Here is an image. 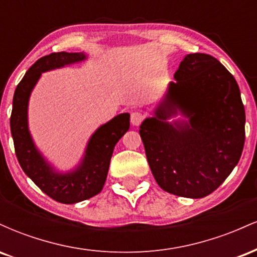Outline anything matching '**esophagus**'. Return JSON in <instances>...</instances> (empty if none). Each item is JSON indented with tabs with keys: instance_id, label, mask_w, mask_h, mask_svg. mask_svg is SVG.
Returning <instances> with one entry per match:
<instances>
[{
	"instance_id": "obj_1",
	"label": "esophagus",
	"mask_w": 257,
	"mask_h": 257,
	"mask_svg": "<svg viewBox=\"0 0 257 257\" xmlns=\"http://www.w3.org/2000/svg\"><path fill=\"white\" fill-rule=\"evenodd\" d=\"M144 118H145V114L140 111H135L133 112L132 116H131V122L133 125H140L141 122H143Z\"/></svg>"
}]
</instances>
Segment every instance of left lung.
<instances>
[{"label":"left lung","instance_id":"obj_1","mask_svg":"<svg viewBox=\"0 0 257 257\" xmlns=\"http://www.w3.org/2000/svg\"><path fill=\"white\" fill-rule=\"evenodd\" d=\"M155 116L140 125L149 166L162 190L203 198L237 166L245 141V110L237 81L217 59L187 54ZM180 111L187 122L166 120Z\"/></svg>","mask_w":257,"mask_h":257}]
</instances>
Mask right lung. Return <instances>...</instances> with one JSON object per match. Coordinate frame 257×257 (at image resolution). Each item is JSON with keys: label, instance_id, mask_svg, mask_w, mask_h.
<instances>
[{"label": "right lung", "instance_id": "1", "mask_svg": "<svg viewBox=\"0 0 257 257\" xmlns=\"http://www.w3.org/2000/svg\"><path fill=\"white\" fill-rule=\"evenodd\" d=\"M84 53H52L38 59L17 85L11 114V133L20 167L47 196L64 204H73L101 192L116 144L128 132L129 113H120L100 125L88 141L81 163L67 173L55 172L35 146L28 125L30 94L42 72L81 63Z\"/></svg>", "mask_w": 257, "mask_h": 257}]
</instances>
